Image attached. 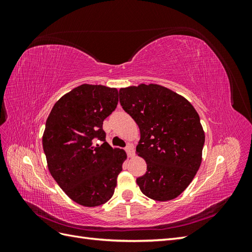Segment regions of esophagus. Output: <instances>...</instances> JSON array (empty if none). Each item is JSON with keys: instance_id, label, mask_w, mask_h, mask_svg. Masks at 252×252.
I'll list each match as a JSON object with an SVG mask.
<instances>
[{"instance_id": "1", "label": "esophagus", "mask_w": 252, "mask_h": 252, "mask_svg": "<svg viewBox=\"0 0 252 252\" xmlns=\"http://www.w3.org/2000/svg\"><path fill=\"white\" fill-rule=\"evenodd\" d=\"M126 152H127V156L129 158H132L134 156V149H133V146L131 144H128V146L126 147Z\"/></svg>"}]
</instances>
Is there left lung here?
<instances>
[{
  "mask_svg": "<svg viewBox=\"0 0 252 252\" xmlns=\"http://www.w3.org/2000/svg\"><path fill=\"white\" fill-rule=\"evenodd\" d=\"M120 103L140 128L135 154L147 164L136 179L149 199H175L189 186L202 163L205 132L187 98L158 84L121 88Z\"/></svg>",
  "mask_w": 252,
  "mask_h": 252,
  "instance_id": "obj_1",
  "label": "left lung"
}]
</instances>
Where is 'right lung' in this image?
I'll use <instances>...</instances> for the list:
<instances>
[{
    "label": "right lung",
    "instance_id": "1",
    "mask_svg": "<svg viewBox=\"0 0 252 252\" xmlns=\"http://www.w3.org/2000/svg\"><path fill=\"white\" fill-rule=\"evenodd\" d=\"M118 89L83 84L53 106L43 133L49 172L72 201L86 207L111 199L125 150L106 142L103 121L116 109ZM98 139L102 145H94Z\"/></svg>",
    "mask_w": 252,
    "mask_h": 252
}]
</instances>
